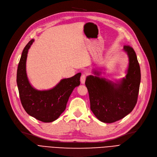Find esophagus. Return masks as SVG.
I'll return each instance as SVG.
<instances>
[{"label":"esophagus","mask_w":157,"mask_h":157,"mask_svg":"<svg viewBox=\"0 0 157 157\" xmlns=\"http://www.w3.org/2000/svg\"><path fill=\"white\" fill-rule=\"evenodd\" d=\"M85 80H86V75L85 74H83L81 76V84H84L85 82Z\"/></svg>","instance_id":"obj_1"}]
</instances>
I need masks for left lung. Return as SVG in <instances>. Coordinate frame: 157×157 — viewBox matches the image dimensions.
Listing matches in <instances>:
<instances>
[{
  "instance_id": "obj_1",
  "label": "left lung",
  "mask_w": 157,
  "mask_h": 157,
  "mask_svg": "<svg viewBox=\"0 0 157 157\" xmlns=\"http://www.w3.org/2000/svg\"><path fill=\"white\" fill-rule=\"evenodd\" d=\"M128 57L127 75L116 83L99 77L101 72L94 71L95 76L86 77L90 109L98 120L113 123L132 112L137 101L141 83V70L134 49L123 46Z\"/></svg>"
}]
</instances>
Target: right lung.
<instances>
[{
	"instance_id": "add662e5",
	"label": "right lung",
	"mask_w": 157,
	"mask_h": 157,
	"mask_svg": "<svg viewBox=\"0 0 157 157\" xmlns=\"http://www.w3.org/2000/svg\"><path fill=\"white\" fill-rule=\"evenodd\" d=\"M34 41L33 39L30 40L23 49L18 66L16 82L24 109L36 119L49 123L59 118L65 111L73 90L80 85L81 74L62 79L52 89L38 90L34 88L30 83L26 72L28 51Z\"/></svg>"
}]
</instances>
